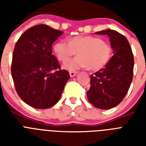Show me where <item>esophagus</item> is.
I'll return each mask as SVG.
<instances>
[{
	"label": "esophagus",
	"mask_w": 146,
	"mask_h": 146,
	"mask_svg": "<svg viewBox=\"0 0 146 146\" xmlns=\"http://www.w3.org/2000/svg\"><path fill=\"white\" fill-rule=\"evenodd\" d=\"M78 73V72L76 71H70V76L71 77H73V76H75L76 74Z\"/></svg>",
	"instance_id": "1"
}]
</instances>
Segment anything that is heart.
<instances>
[{"label":"heart","mask_w":146,"mask_h":146,"mask_svg":"<svg viewBox=\"0 0 146 146\" xmlns=\"http://www.w3.org/2000/svg\"><path fill=\"white\" fill-rule=\"evenodd\" d=\"M54 51L60 61L66 62L77 53V57L64 64L65 69L72 70L87 68L97 71L106 66L112 54V48L98 37L76 36L68 42L60 41L54 46Z\"/></svg>","instance_id":"b5f03b06"}]
</instances>
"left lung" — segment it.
Returning <instances> with one entry per match:
<instances>
[{"label": "left lung", "mask_w": 146, "mask_h": 146, "mask_svg": "<svg viewBox=\"0 0 146 146\" xmlns=\"http://www.w3.org/2000/svg\"><path fill=\"white\" fill-rule=\"evenodd\" d=\"M96 33L108 35L113 55L104 68L91 76L87 98L96 108L107 110L118 105L127 95L133 80L134 58L124 35L112 29Z\"/></svg>", "instance_id": "8db88e82"}]
</instances>
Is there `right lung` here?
Segmentation results:
<instances>
[{"label":"right lung","mask_w":146,"mask_h":146,"mask_svg":"<svg viewBox=\"0 0 146 146\" xmlns=\"http://www.w3.org/2000/svg\"><path fill=\"white\" fill-rule=\"evenodd\" d=\"M64 32L37 25L22 34L13 53L11 74L18 96L33 108L57 104L70 78L52 54V44Z\"/></svg>","instance_id":"obj_1"}]
</instances>
